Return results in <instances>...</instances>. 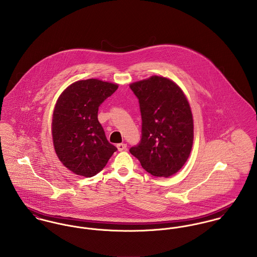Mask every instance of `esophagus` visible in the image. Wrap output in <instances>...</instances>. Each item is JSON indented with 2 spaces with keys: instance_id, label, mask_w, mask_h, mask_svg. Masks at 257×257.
<instances>
[{
  "instance_id": "1",
  "label": "esophagus",
  "mask_w": 257,
  "mask_h": 257,
  "mask_svg": "<svg viewBox=\"0 0 257 257\" xmlns=\"http://www.w3.org/2000/svg\"><path fill=\"white\" fill-rule=\"evenodd\" d=\"M117 149H118V151H122V150H125L126 149V145L125 144H118L117 146Z\"/></svg>"
}]
</instances>
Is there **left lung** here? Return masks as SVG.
Listing matches in <instances>:
<instances>
[{"label": "left lung", "mask_w": 257, "mask_h": 257, "mask_svg": "<svg viewBox=\"0 0 257 257\" xmlns=\"http://www.w3.org/2000/svg\"><path fill=\"white\" fill-rule=\"evenodd\" d=\"M142 112V139L130 152L155 177L178 172L189 158L194 140L193 115L180 87L172 80L151 76L130 85Z\"/></svg>", "instance_id": "left-lung-1"}]
</instances>
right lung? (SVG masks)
Here are the masks:
<instances>
[{
	"label": "right lung",
	"instance_id": "add662e5",
	"mask_svg": "<svg viewBox=\"0 0 257 257\" xmlns=\"http://www.w3.org/2000/svg\"><path fill=\"white\" fill-rule=\"evenodd\" d=\"M117 87L98 79L80 80L68 86L56 102L51 125L53 146L62 164L77 175L95 176L116 151L98 120V110Z\"/></svg>",
	"mask_w": 257,
	"mask_h": 257
}]
</instances>
